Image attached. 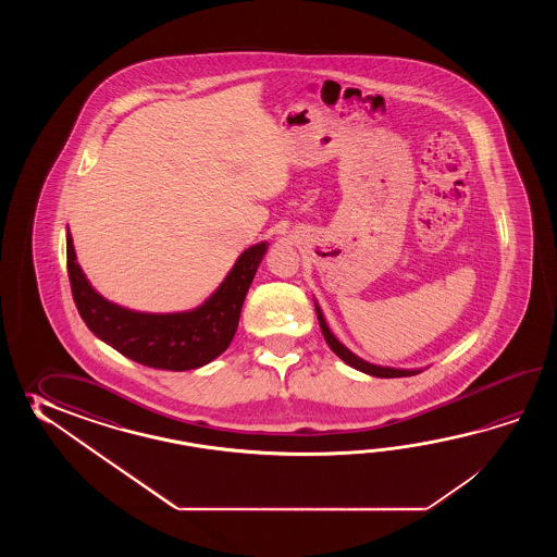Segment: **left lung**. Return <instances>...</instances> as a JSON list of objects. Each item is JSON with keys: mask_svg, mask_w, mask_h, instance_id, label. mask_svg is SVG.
<instances>
[{"mask_svg": "<svg viewBox=\"0 0 557 557\" xmlns=\"http://www.w3.org/2000/svg\"><path fill=\"white\" fill-rule=\"evenodd\" d=\"M317 317H319L320 331L324 334V341L331 346L332 352L338 356V358H343L348 367L356 368V370H360V372H364V374H370V376H376V379H403V376L420 374V370H398V368L374 367V364H370V362H364L362 358L352 355L344 344L338 343V341L334 338V334H332L331 329L326 326V320L322 317L319 307H317Z\"/></svg>", "mask_w": 557, "mask_h": 557, "instance_id": "obj_1", "label": "left lung"}]
</instances>
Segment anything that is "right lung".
Returning <instances> with one entry per match:
<instances>
[{"instance_id":"1","label":"right lung","mask_w":557,"mask_h":557,"mask_svg":"<svg viewBox=\"0 0 557 557\" xmlns=\"http://www.w3.org/2000/svg\"><path fill=\"white\" fill-rule=\"evenodd\" d=\"M264 252L267 243L245 250L205 305L175 314L133 312L97 295L75 261L70 233L67 274L75 307L97 338L143 367L183 372L209 364L228 348Z\"/></svg>"}]
</instances>
